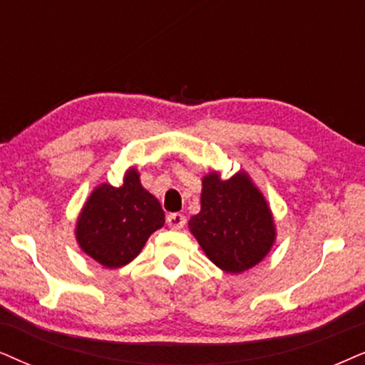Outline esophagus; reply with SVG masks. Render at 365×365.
<instances>
[{"instance_id":"34e87169","label":"esophagus","mask_w":365,"mask_h":365,"mask_svg":"<svg viewBox=\"0 0 365 365\" xmlns=\"http://www.w3.org/2000/svg\"><path fill=\"white\" fill-rule=\"evenodd\" d=\"M167 224L170 225V229H182L183 225H185V215L183 214H178V212H175V214H170L167 217Z\"/></svg>"}]
</instances>
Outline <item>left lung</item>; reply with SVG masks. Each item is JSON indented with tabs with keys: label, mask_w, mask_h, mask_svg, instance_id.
<instances>
[{
	"label": "left lung",
	"mask_w": 365,
	"mask_h": 365,
	"mask_svg": "<svg viewBox=\"0 0 365 365\" xmlns=\"http://www.w3.org/2000/svg\"><path fill=\"white\" fill-rule=\"evenodd\" d=\"M188 227L207 257L225 273L256 266L276 239L269 205L246 172L229 180L217 172L205 175L200 212L190 217Z\"/></svg>",
	"instance_id": "8db88e82"
}]
</instances>
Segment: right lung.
Here are the masks:
<instances>
[{"instance_id": "1", "label": "right lung", "mask_w": 365, "mask_h": 365, "mask_svg": "<svg viewBox=\"0 0 365 365\" xmlns=\"http://www.w3.org/2000/svg\"><path fill=\"white\" fill-rule=\"evenodd\" d=\"M163 224L160 202L143 188L136 168H129L121 187L94 188L77 219L76 239L87 256L114 269L135 259Z\"/></svg>"}]
</instances>
